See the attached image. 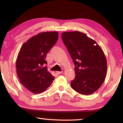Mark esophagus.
Wrapping results in <instances>:
<instances>
[{
	"label": "esophagus",
	"instance_id": "esophagus-1",
	"mask_svg": "<svg viewBox=\"0 0 123 123\" xmlns=\"http://www.w3.org/2000/svg\"><path fill=\"white\" fill-rule=\"evenodd\" d=\"M56 73L58 74H62V73H63V71H62V72H60V71H58V72H56Z\"/></svg>",
	"mask_w": 123,
	"mask_h": 123
}]
</instances>
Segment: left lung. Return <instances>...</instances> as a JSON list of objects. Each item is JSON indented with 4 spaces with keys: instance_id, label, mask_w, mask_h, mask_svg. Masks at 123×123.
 I'll return each mask as SVG.
<instances>
[{
    "instance_id": "1",
    "label": "left lung",
    "mask_w": 123,
    "mask_h": 123,
    "mask_svg": "<svg viewBox=\"0 0 123 123\" xmlns=\"http://www.w3.org/2000/svg\"><path fill=\"white\" fill-rule=\"evenodd\" d=\"M62 38L75 65L72 88L82 95H91L101 86L107 72V61L96 42L79 31L64 32Z\"/></svg>"
}]
</instances>
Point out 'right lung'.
<instances>
[{
  "label": "right lung",
  "mask_w": 123,
  "mask_h": 123,
  "mask_svg": "<svg viewBox=\"0 0 123 123\" xmlns=\"http://www.w3.org/2000/svg\"><path fill=\"white\" fill-rule=\"evenodd\" d=\"M58 32H41L23 43L16 60L17 73L19 82L31 92H44L55 77L48 71L46 54L58 39Z\"/></svg>",
  "instance_id": "right-lung-1"
}]
</instances>
